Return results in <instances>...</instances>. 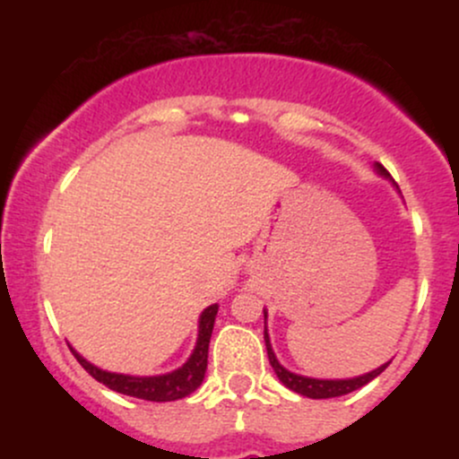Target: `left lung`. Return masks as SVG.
<instances>
[{"label": "left lung", "instance_id": "1", "mask_svg": "<svg viewBox=\"0 0 459 459\" xmlns=\"http://www.w3.org/2000/svg\"><path fill=\"white\" fill-rule=\"evenodd\" d=\"M373 170L377 172V175L388 178V181L393 183L394 181L388 175L386 170H384L382 163H373ZM397 187V186H394ZM263 315H265V332H263V339H265V347H267V358H270V365L273 368V373L278 376V380H281L284 386L289 388V391L298 393V394H304V397H310V399H330V397H341V394H347V393H354L358 388H362L365 384H368L371 380H376L377 376L391 365V360L384 362L377 368H373V371L368 373H362V376H356V377H345V380H319V377H308V376H299V373H293L289 371V368H284L281 362H278L276 354H273L272 350V341H270V332H267V310L263 308Z\"/></svg>", "mask_w": 459, "mask_h": 459}]
</instances>
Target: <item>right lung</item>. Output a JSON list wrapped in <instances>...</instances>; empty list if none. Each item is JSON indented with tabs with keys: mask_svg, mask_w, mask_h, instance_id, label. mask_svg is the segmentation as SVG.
I'll list each match as a JSON object with an SVG mask.
<instances>
[{
	"mask_svg": "<svg viewBox=\"0 0 459 459\" xmlns=\"http://www.w3.org/2000/svg\"><path fill=\"white\" fill-rule=\"evenodd\" d=\"M215 315H218V304H212V307H207L200 313L198 339L196 345H194L192 356L187 358L183 367H178L170 373H161V376H125V373L103 371V368L88 362L82 354H77L71 345L68 347H71L73 356L77 358L79 365L86 368L94 380L105 384L112 391L129 394V397L144 399V402H177V399L192 394L204 380L209 341H212Z\"/></svg>",
	"mask_w": 459,
	"mask_h": 459,
	"instance_id": "1",
	"label": "right lung"
}]
</instances>
